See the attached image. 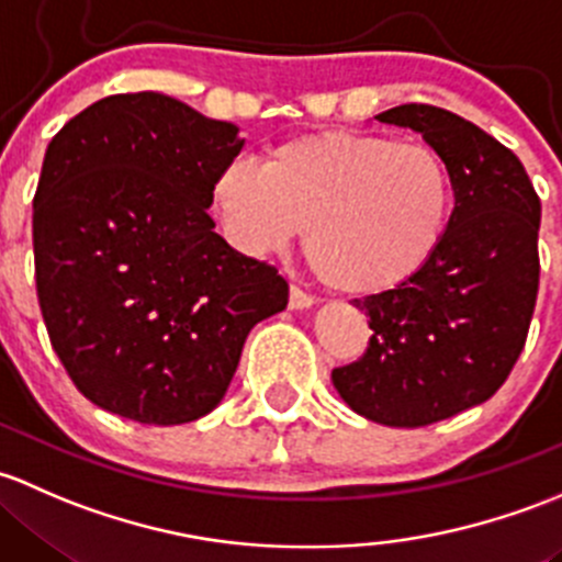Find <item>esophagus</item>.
<instances>
[{"label": "esophagus", "mask_w": 562, "mask_h": 562, "mask_svg": "<svg viewBox=\"0 0 562 562\" xmlns=\"http://www.w3.org/2000/svg\"><path fill=\"white\" fill-rule=\"evenodd\" d=\"M311 305H314V297H311V294H305L300 286L289 289V308L303 311V308H311Z\"/></svg>", "instance_id": "34e87169"}]
</instances>
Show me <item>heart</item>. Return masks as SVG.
<instances>
[{
  "mask_svg": "<svg viewBox=\"0 0 562 562\" xmlns=\"http://www.w3.org/2000/svg\"><path fill=\"white\" fill-rule=\"evenodd\" d=\"M213 207L243 251H273L305 227V257L329 286L381 294L441 251L454 181L447 156L427 143L314 132L273 146L259 167H227Z\"/></svg>",
  "mask_w": 562,
  "mask_h": 562,
  "instance_id": "1",
  "label": "heart"
}]
</instances>
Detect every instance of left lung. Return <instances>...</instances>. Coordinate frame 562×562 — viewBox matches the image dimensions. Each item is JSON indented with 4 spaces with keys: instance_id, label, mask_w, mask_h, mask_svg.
Listing matches in <instances>:
<instances>
[{
    "instance_id": "1",
    "label": "left lung",
    "mask_w": 562,
    "mask_h": 562,
    "mask_svg": "<svg viewBox=\"0 0 562 562\" xmlns=\"http://www.w3.org/2000/svg\"><path fill=\"white\" fill-rule=\"evenodd\" d=\"M375 119L447 156L454 211L419 276L355 300L373 335L360 360L333 370V384L370 422L425 427L490 401L522 355L539 294L541 200L514 151L457 113L397 105Z\"/></svg>"
}]
</instances>
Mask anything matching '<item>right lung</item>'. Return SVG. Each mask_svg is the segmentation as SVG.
Returning a JSON list of instances; mask_svg holds the SVG:
<instances>
[{
  "instance_id": "right-lung-1",
  "label": "right lung",
  "mask_w": 562,
  "mask_h": 562,
  "mask_svg": "<svg viewBox=\"0 0 562 562\" xmlns=\"http://www.w3.org/2000/svg\"><path fill=\"white\" fill-rule=\"evenodd\" d=\"M238 126L156 91L69 119L34 194V279L54 351L94 406L183 425L222 403L279 270L235 251L207 207Z\"/></svg>"
}]
</instances>
